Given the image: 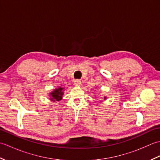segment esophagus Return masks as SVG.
I'll return each mask as SVG.
<instances>
[{
  "label": "esophagus",
  "instance_id": "obj_1",
  "mask_svg": "<svg viewBox=\"0 0 160 160\" xmlns=\"http://www.w3.org/2000/svg\"><path fill=\"white\" fill-rule=\"evenodd\" d=\"M73 84H74V85H76V86H78V85H80V84H81V80H75L74 81H73Z\"/></svg>",
  "mask_w": 160,
  "mask_h": 160
}]
</instances>
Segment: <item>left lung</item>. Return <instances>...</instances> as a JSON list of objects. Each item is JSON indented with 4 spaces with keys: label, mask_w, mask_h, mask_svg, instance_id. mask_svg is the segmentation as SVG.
Returning <instances> with one entry per match:
<instances>
[{
    "label": "left lung",
    "mask_w": 160,
    "mask_h": 160,
    "mask_svg": "<svg viewBox=\"0 0 160 160\" xmlns=\"http://www.w3.org/2000/svg\"><path fill=\"white\" fill-rule=\"evenodd\" d=\"M104 100H106V99H107V98H106V97H104Z\"/></svg>",
    "instance_id": "left-lung-1"
}]
</instances>
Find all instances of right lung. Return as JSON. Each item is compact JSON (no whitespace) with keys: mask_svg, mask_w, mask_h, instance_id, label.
Instances as JSON below:
<instances>
[{"mask_svg":"<svg viewBox=\"0 0 160 160\" xmlns=\"http://www.w3.org/2000/svg\"><path fill=\"white\" fill-rule=\"evenodd\" d=\"M63 90H64V88H62L61 87L57 88L56 89H54L52 92H51L49 93V96H51L50 100L52 102L60 101L62 100V95L64 94Z\"/></svg>","mask_w":160,"mask_h":160,"instance_id":"add662e5","label":"right lung"}]
</instances>
